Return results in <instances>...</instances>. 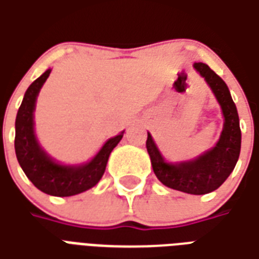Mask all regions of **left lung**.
<instances>
[{
    "label": "left lung",
    "mask_w": 259,
    "mask_h": 259,
    "mask_svg": "<svg viewBox=\"0 0 259 259\" xmlns=\"http://www.w3.org/2000/svg\"><path fill=\"white\" fill-rule=\"evenodd\" d=\"M193 66L205 79L222 108L225 123L217 146L195 159L180 163L165 162L150 133L146 146L154 174L162 185L187 194L201 195L217 190L233 172L240 155L241 130L239 113L226 83L208 65L195 62Z\"/></svg>",
    "instance_id": "left-lung-1"
}]
</instances>
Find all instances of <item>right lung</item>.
<instances>
[{"label": "right lung", "instance_id": "right-lung-1", "mask_svg": "<svg viewBox=\"0 0 259 259\" xmlns=\"http://www.w3.org/2000/svg\"><path fill=\"white\" fill-rule=\"evenodd\" d=\"M50 73L51 69L46 70L26 90L15 122V152L20 168L38 190L55 197H69L89 190L100 182L109 154L122 140L123 132L109 139L90 162L76 166L55 162L38 144L33 120L37 96Z\"/></svg>", "mask_w": 259, "mask_h": 259}]
</instances>
